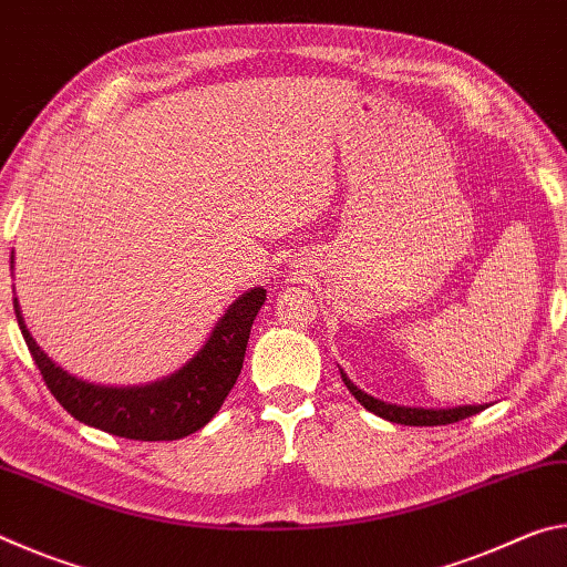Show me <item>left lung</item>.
I'll return each mask as SVG.
<instances>
[{"label": "left lung", "instance_id": "8db88e82", "mask_svg": "<svg viewBox=\"0 0 567 567\" xmlns=\"http://www.w3.org/2000/svg\"><path fill=\"white\" fill-rule=\"evenodd\" d=\"M342 382L348 385V390L354 395V400L360 402L364 410L375 412L378 417H385L390 422H398V425H450V422L465 420L470 415H477L480 410H485L487 405H457V408H408V405H395V402H385L368 395V392L360 390L354 382L344 375V370L340 368Z\"/></svg>", "mask_w": 567, "mask_h": 567}]
</instances>
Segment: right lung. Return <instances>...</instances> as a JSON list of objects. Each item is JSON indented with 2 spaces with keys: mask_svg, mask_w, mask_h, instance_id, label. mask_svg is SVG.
I'll return each mask as SVG.
<instances>
[{
  "mask_svg": "<svg viewBox=\"0 0 567 567\" xmlns=\"http://www.w3.org/2000/svg\"><path fill=\"white\" fill-rule=\"evenodd\" d=\"M265 300L267 290L249 287L215 322L203 348L179 370L147 385H94L70 375L50 360V354L27 330L17 297L14 315L47 388L74 420L110 435L155 443V440H179L197 433L217 415L243 370L249 330Z\"/></svg>",
  "mask_w": 567,
  "mask_h": 567,
  "instance_id": "add662e5",
  "label": "right lung"
}]
</instances>
